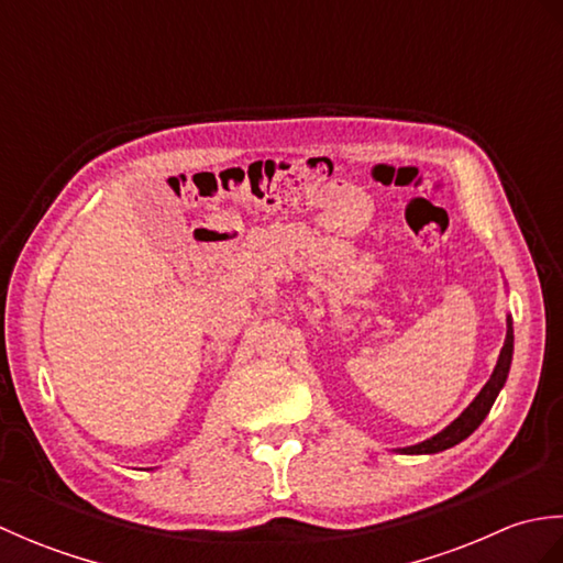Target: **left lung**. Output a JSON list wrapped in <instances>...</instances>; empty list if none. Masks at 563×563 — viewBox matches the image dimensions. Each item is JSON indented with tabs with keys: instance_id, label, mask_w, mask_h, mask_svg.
<instances>
[{
	"instance_id": "obj_1",
	"label": "left lung",
	"mask_w": 563,
	"mask_h": 563,
	"mask_svg": "<svg viewBox=\"0 0 563 563\" xmlns=\"http://www.w3.org/2000/svg\"><path fill=\"white\" fill-rule=\"evenodd\" d=\"M512 341H516V336H512V317L508 314L506 317L504 349H500V355H498L492 377H488V382L482 387V391L476 394L474 401L466 406V409L457 418H454V421L448 428H442L440 433H435L433 438H428L423 442H416V445H409V448H397V452H401V454H435V452L460 445L462 440L470 438L474 430L482 426V421L488 416V411H492L496 397L506 385L508 373H510V363H512Z\"/></svg>"
}]
</instances>
